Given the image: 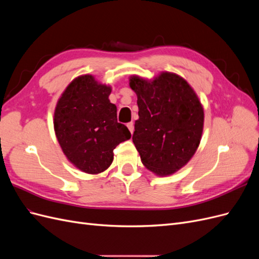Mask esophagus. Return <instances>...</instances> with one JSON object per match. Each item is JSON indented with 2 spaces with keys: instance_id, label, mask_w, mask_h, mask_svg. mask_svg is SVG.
I'll return each mask as SVG.
<instances>
[{
  "instance_id": "1",
  "label": "esophagus",
  "mask_w": 259,
  "mask_h": 259,
  "mask_svg": "<svg viewBox=\"0 0 259 259\" xmlns=\"http://www.w3.org/2000/svg\"><path fill=\"white\" fill-rule=\"evenodd\" d=\"M127 128L130 130L131 134H133V133H134V123H133V122L127 123Z\"/></svg>"
}]
</instances>
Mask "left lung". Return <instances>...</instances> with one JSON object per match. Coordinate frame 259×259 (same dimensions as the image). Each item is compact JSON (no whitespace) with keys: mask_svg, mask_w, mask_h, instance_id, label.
<instances>
[{"mask_svg":"<svg viewBox=\"0 0 259 259\" xmlns=\"http://www.w3.org/2000/svg\"><path fill=\"white\" fill-rule=\"evenodd\" d=\"M130 88L139 109L133 143L143 164L158 176L176 173L201 142L204 110L198 95L184 77L166 71L153 80L132 75Z\"/></svg>","mask_w":259,"mask_h":259,"instance_id":"8db88e82","label":"left lung"}]
</instances>
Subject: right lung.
Instances as JSON below:
<instances>
[{
  "label": "right lung",
  "mask_w": 259,
  "mask_h": 259,
  "mask_svg": "<svg viewBox=\"0 0 259 259\" xmlns=\"http://www.w3.org/2000/svg\"><path fill=\"white\" fill-rule=\"evenodd\" d=\"M111 86L92 74L75 77L57 101L54 130L70 163L86 174L103 173L113 161L115 147L131 138L116 121V106L109 100Z\"/></svg>",
  "instance_id": "1"
}]
</instances>
